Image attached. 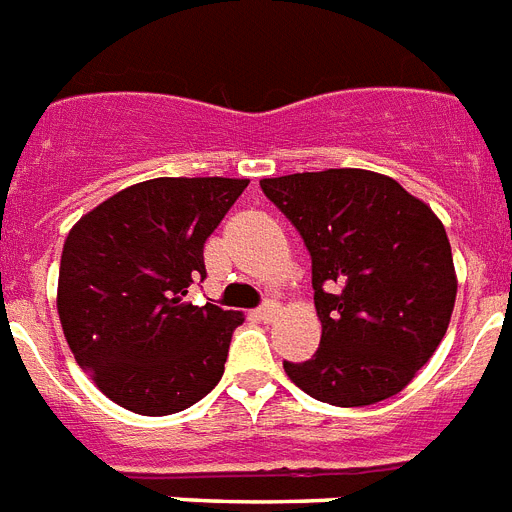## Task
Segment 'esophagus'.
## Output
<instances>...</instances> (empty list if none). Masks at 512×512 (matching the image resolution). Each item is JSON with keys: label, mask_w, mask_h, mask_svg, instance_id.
<instances>
[{"label": "esophagus", "mask_w": 512, "mask_h": 512, "mask_svg": "<svg viewBox=\"0 0 512 512\" xmlns=\"http://www.w3.org/2000/svg\"><path fill=\"white\" fill-rule=\"evenodd\" d=\"M278 312H281V307H278L276 302H265L263 307L257 309L255 315L260 317V320H263V322H273V320H276V315H278Z\"/></svg>", "instance_id": "esophagus-1"}]
</instances>
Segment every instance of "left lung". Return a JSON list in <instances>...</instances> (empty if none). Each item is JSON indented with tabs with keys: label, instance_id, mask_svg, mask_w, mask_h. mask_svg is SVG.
Here are the masks:
<instances>
[{
	"label": "left lung",
	"instance_id": "1",
	"mask_svg": "<svg viewBox=\"0 0 512 512\" xmlns=\"http://www.w3.org/2000/svg\"><path fill=\"white\" fill-rule=\"evenodd\" d=\"M312 255L320 349L283 362L296 388L330 406L401 393L453 315L448 234L435 210L385 174L325 169L260 179Z\"/></svg>",
	"mask_w": 512,
	"mask_h": 512
}]
</instances>
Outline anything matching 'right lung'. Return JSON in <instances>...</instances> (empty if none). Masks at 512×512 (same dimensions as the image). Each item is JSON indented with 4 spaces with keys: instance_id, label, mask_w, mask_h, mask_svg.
Instances as JSON below:
<instances>
[{
    "instance_id": "1",
    "label": "right lung",
    "mask_w": 512,
    "mask_h": 512,
    "mask_svg": "<svg viewBox=\"0 0 512 512\" xmlns=\"http://www.w3.org/2000/svg\"><path fill=\"white\" fill-rule=\"evenodd\" d=\"M249 179L158 176L85 213L64 239L57 309L75 362L109 401L143 416L216 388L242 312L192 304L203 247Z\"/></svg>"
}]
</instances>
